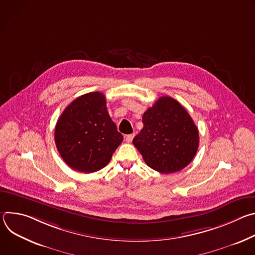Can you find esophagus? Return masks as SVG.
<instances>
[{"label":"esophagus","instance_id":"1","mask_svg":"<svg viewBox=\"0 0 255 255\" xmlns=\"http://www.w3.org/2000/svg\"><path fill=\"white\" fill-rule=\"evenodd\" d=\"M133 138H134V134L126 135V136H125V141H126V142H128V143H130V142L133 140Z\"/></svg>","mask_w":255,"mask_h":255}]
</instances>
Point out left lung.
<instances>
[{"mask_svg": "<svg viewBox=\"0 0 255 255\" xmlns=\"http://www.w3.org/2000/svg\"><path fill=\"white\" fill-rule=\"evenodd\" d=\"M143 128L133 139L145 163L161 173L185 168L199 147V131L186 109L170 97L144 112Z\"/></svg>", "mask_w": 255, "mask_h": 255, "instance_id": "1", "label": "left lung"}]
</instances>
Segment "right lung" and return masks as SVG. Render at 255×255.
Returning a JSON list of instances; mask_svg holds the SVG:
<instances>
[{
	"mask_svg": "<svg viewBox=\"0 0 255 255\" xmlns=\"http://www.w3.org/2000/svg\"><path fill=\"white\" fill-rule=\"evenodd\" d=\"M54 140L69 167L91 173L110 162L123 136L109 116L105 95L94 92L77 98L64 109L55 126Z\"/></svg>",
	"mask_w": 255,
	"mask_h": 255,
	"instance_id": "right-lung-1",
	"label": "right lung"
}]
</instances>
